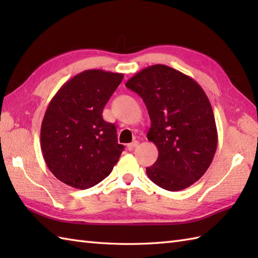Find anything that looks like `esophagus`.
Masks as SVG:
<instances>
[{
    "instance_id": "obj_1",
    "label": "esophagus",
    "mask_w": 258,
    "mask_h": 258,
    "mask_svg": "<svg viewBox=\"0 0 258 258\" xmlns=\"http://www.w3.org/2000/svg\"><path fill=\"white\" fill-rule=\"evenodd\" d=\"M138 145H139V142L138 141H134V142H132V143L127 144V150L128 151H133Z\"/></svg>"
}]
</instances>
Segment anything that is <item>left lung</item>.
Wrapping results in <instances>:
<instances>
[{"label": "left lung", "mask_w": 258, "mask_h": 258, "mask_svg": "<svg viewBox=\"0 0 258 258\" xmlns=\"http://www.w3.org/2000/svg\"><path fill=\"white\" fill-rule=\"evenodd\" d=\"M125 86L143 98L151 118L147 140L158 150L146 174L160 187L177 191L197 182L215 155L217 130L204 90L166 65L140 71Z\"/></svg>", "instance_id": "1"}]
</instances>
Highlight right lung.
I'll return each mask as SVG.
<instances>
[{
    "label": "right lung",
    "instance_id": "1",
    "mask_svg": "<svg viewBox=\"0 0 258 258\" xmlns=\"http://www.w3.org/2000/svg\"><path fill=\"white\" fill-rule=\"evenodd\" d=\"M124 78L87 70L68 81L51 100L41 126L48 169L71 187L86 189L107 177L122 154L116 127L103 109Z\"/></svg>",
    "mask_w": 258,
    "mask_h": 258
}]
</instances>
